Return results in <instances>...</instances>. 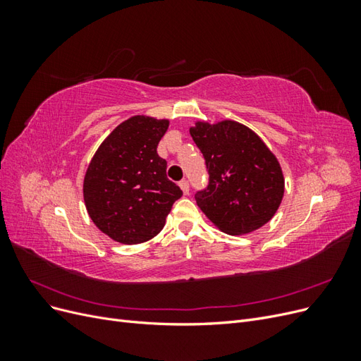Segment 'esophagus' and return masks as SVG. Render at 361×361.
<instances>
[{"label":"esophagus","instance_id":"1","mask_svg":"<svg viewBox=\"0 0 361 361\" xmlns=\"http://www.w3.org/2000/svg\"><path fill=\"white\" fill-rule=\"evenodd\" d=\"M179 187L182 188L183 194H188V192H190V182H188L187 179H182V180L179 182Z\"/></svg>","mask_w":361,"mask_h":361}]
</instances>
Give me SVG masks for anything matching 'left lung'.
<instances>
[{
  "label": "left lung",
  "instance_id": "8db88e82",
  "mask_svg": "<svg viewBox=\"0 0 361 361\" xmlns=\"http://www.w3.org/2000/svg\"><path fill=\"white\" fill-rule=\"evenodd\" d=\"M190 134L209 176L206 187L195 192L204 215L228 235L267 224L281 203L285 179L264 141L232 120L212 126L199 122Z\"/></svg>",
  "mask_w": 361,
  "mask_h": 361
}]
</instances>
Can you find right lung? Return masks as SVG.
<instances>
[{
    "mask_svg": "<svg viewBox=\"0 0 361 361\" xmlns=\"http://www.w3.org/2000/svg\"><path fill=\"white\" fill-rule=\"evenodd\" d=\"M169 120L135 116L120 123L94 154L84 179L93 223L122 244L157 236L182 190L167 178L158 152Z\"/></svg>",
    "mask_w": 361,
    "mask_h": 361,
    "instance_id": "obj_1",
    "label": "right lung"
}]
</instances>
